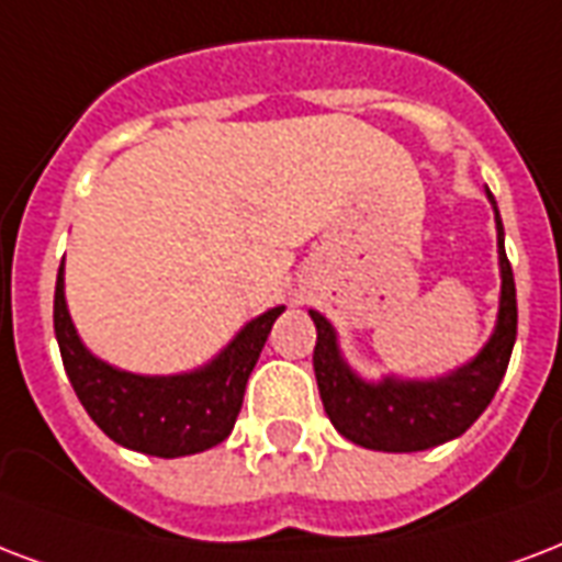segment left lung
<instances>
[{
    "label": "left lung",
    "instance_id": "8db88e82",
    "mask_svg": "<svg viewBox=\"0 0 562 562\" xmlns=\"http://www.w3.org/2000/svg\"><path fill=\"white\" fill-rule=\"evenodd\" d=\"M490 200L495 203L492 194ZM495 221H498L501 256L498 327L492 333L490 345L481 350V357L471 366L460 368L457 374L442 376L436 383H397V380H385L380 385L362 383L338 357L336 333L327 318L312 312L318 329V341L312 353L315 380L329 422L345 439L371 451H427L465 434L490 406L509 366L516 324H519L516 282L504 252V226L498 209H495Z\"/></svg>",
    "mask_w": 562,
    "mask_h": 562
}]
</instances>
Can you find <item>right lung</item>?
<instances>
[{"mask_svg":"<svg viewBox=\"0 0 562 562\" xmlns=\"http://www.w3.org/2000/svg\"><path fill=\"white\" fill-rule=\"evenodd\" d=\"M280 315L282 306H277L250 321L203 371L135 376L105 366L85 350L64 303V268H58L55 282V338L81 406L109 439L165 460L209 451L233 434L247 376Z\"/></svg>","mask_w":562,"mask_h":562,"instance_id":"obj_1","label":"right lung"}]
</instances>
